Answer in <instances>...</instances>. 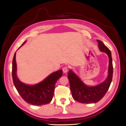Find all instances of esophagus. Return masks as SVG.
Returning <instances> with one entry per match:
<instances>
[{"label": "esophagus", "mask_w": 126, "mask_h": 126, "mask_svg": "<svg viewBox=\"0 0 126 126\" xmlns=\"http://www.w3.org/2000/svg\"><path fill=\"white\" fill-rule=\"evenodd\" d=\"M68 69H69V67L68 66H65L64 67H63L62 70H63V71L64 73H66L68 71Z\"/></svg>", "instance_id": "1"}]
</instances>
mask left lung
I'll list each match as a JSON object with an SVG mask.
<instances>
[{
    "label": "left lung",
    "instance_id": "8db88e82",
    "mask_svg": "<svg viewBox=\"0 0 126 126\" xmlns=\"http://www.w3.org/2000/svg\"><path fill=\"white\" fill-rule=\"evenodd\" d=\"M97 41L99 49L107 53L109 57L108 76L106 81L96 86L88 87L71 70L68 74L72 96L75 100L82 103H94L101 100L107 92L113 79V66L110 51L102 42L100 40H97Z\"/></svg>",
    "mask_w": 126,
    "mask_h": 126
}]
</instances>
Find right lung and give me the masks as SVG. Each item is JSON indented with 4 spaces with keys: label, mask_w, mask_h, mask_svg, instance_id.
<instances>
[{
    "label": "right lung",
    "mask_w": 126,
    "mask_h": 126,
    "mask_svg": "<svg viewBox=\"0 0 126 126\" xmlns=\"http://www.w3.org/2000/svg\"><path fill=\"white\" fill-rule=\"evenodd\" d=\"M16 55V52L12 61V79L16 89L21 97L26 102L32 105L42 106L49 103L53 97L56 83L62 76V70H60L52 73L38 84L33 85H26L21 82L17 77Z\"/></svg>",
    "instance_id": "add662e5"
}]
</instances>
